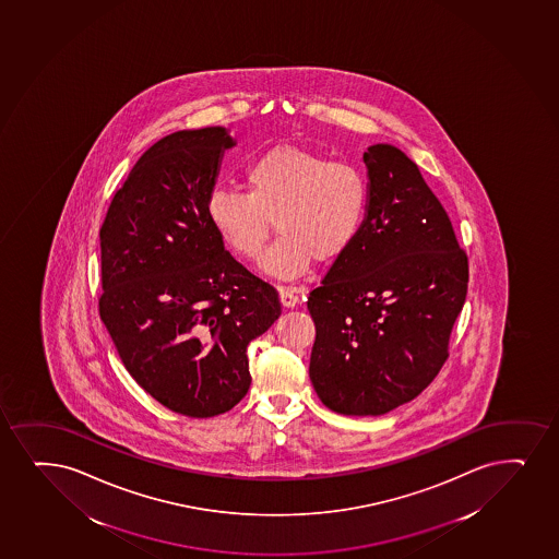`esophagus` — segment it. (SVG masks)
Returning a JSON list of instances; mask_svg holds the SVG:
<instances>
[{"instance_id": "esophagus-1", "label": "esophagus", "mask_w": 559, "mask_h": 559, "mask_svg": "<svg viewBox=\"0 0 559 559\" xmlns=\"http://www.w3.org/2000/svg\"><path fill=\"white\" fill-rule=\"evenodd\" d=\"M278 297H281V302H283V307H286V309H294L296 305L301 302V296L297 294L296 289L292 288H281Z\"/></svg>"}]
</instances>
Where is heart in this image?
Masks as SVG:
<instances>
[{"instance_id":"b5f03b06","label":"heart","mask_w":559,"mask_h":559,"mask_svg":"<svg viewBox=\"0 0 559 559\" xmlns=\"http://www.w3.org/2000/svg\"><path fill=\"white\" fill-rule=\"evenodd\" d=\"M247 192L215 189L207 218L237 257L257 262L275 218L281 237L263 257L265 273L296 281L320 262H335L352 247L367 213V181L348 163L281 145L250 163Z\"/></svg>"}]
</instances>
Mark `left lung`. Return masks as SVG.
<instances>
[{
  "mask_svg": "<svg viewBox=\"0 0 559 559\" xmlns=\"http://www.w3.org/2000/svg\"><path fill=\"white\" fill-rule=\"evenodd\" d=\"M367 213L354 243L310 292L309 376L342 415H383L440 372L467 294V258L419 168L370 145Z\"/></svg>",
  "mask_w": 559,
  "mask_h": 559,
  "instance_id": "left-lung-1",
  "label": "left lung"
}]
</instances>
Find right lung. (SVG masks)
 I'll list each match as a JSON object with an SVG mask.
<instances>
[{"label":"right lung","instance_id":"1","mask_svg":"<svg viewBox=\"0 0 559 559\" xmlns=\"http://www.w3.org/2000/svg\"><path fill=\"white\" fill-rule=\"evenodd\" d=\"M224 127L168 134L132 166L100 228V320L132 380L187 417L224 414L250 388V342L281 316L270 284L224 250L207 218Z\"/></svg>","mask_w":559,"mask_h":559}]
</instances>
